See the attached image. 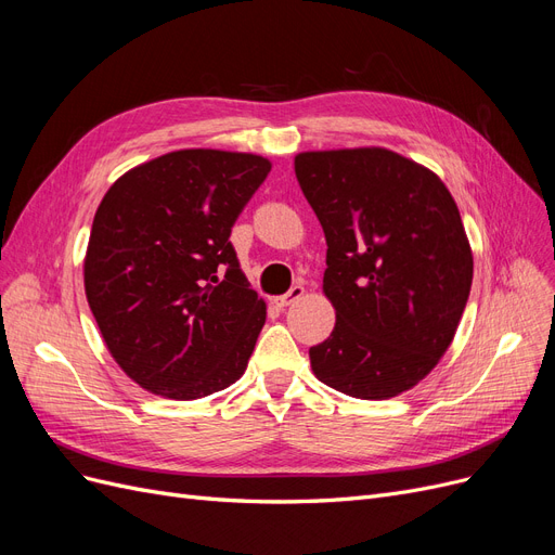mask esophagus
Returning <instances> with one entry per match:
<instances>
[{
  "label": "esophagus",
  "mask_w": 555,
  "mask_h": 555,
  "mask_svg": "<svg viewBox=\"0 0 555 555\" xmlns=\"http://www.w3.org/2000/svg\"><path fill=\"white\" fill-rule=\"evenodd\" d=\"M302 294H305V286H302V284H294L292 289L286 292L284 296H278V298H275V305H278V308H286V305H292V302L298 300Z\"/></svg>",
  "instance_id": "1"
}]
</instances>
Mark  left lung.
I'll list each match as a JSON object with an SVG mask.
<instances>
[{
	"mask_svg": "<svg viewBox=\"0 0 555 555\" xmlns=\"http://www.w3.org/2000/svg\"><path fill=\"white\" fill-rule=\"evenodd\" d=\"M326 234L323 294L335 328L310 349L321 384L390 399L448 351L473 282L460 208L434 171L388 149L305 151L294 160Z\"/></svg>",
	"mask_w": 555,
	"mask_h": 555,
	"instance_id": "1",
	"label": "left lung"
}]
</instances>
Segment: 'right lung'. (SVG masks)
Returning a JSON list of instances; mask_svg holds the SVG:
<instances>
[{"instance_id": "1", "label": "right lung", "mask_w": 555, "mask_h": 555, "mask_svg": "<svg viewBox=\"0 0 555 555\" xmlns=\"http://www.w3.org/2000/svg\"><path fill=\"white\" fill-rule=\"evenodd\" d=\"M255 154L183 149L132 167L93 216L85 292L119 367L199 399L238 380L266 321L229 236L269 177Z\"/></svg>"}]
</instances>
